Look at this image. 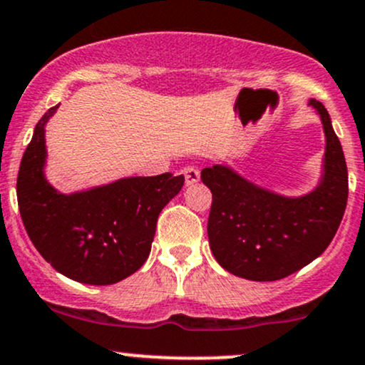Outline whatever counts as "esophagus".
<instances>
[{"instance_id": "obj_1", "label": "esophagus", "mask_w": 365, "mask_h": 365, "mask_svg": "<svg viewBox=\"0 0 365 365\" xmlns=\"http://www.w3.org/2000/svg\"><path fill=\"white\" fill-rule=\"evenodd\" d=\"M183 176H185V185H194V183L199 182V178H201V173H199L197 168L194 166H185L182 170Z\"/></svg>"}]
</instances>
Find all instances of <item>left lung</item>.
I'll list each match as a JSON object with an SVG mask.
<instances>
[{
	"label": "left lung",
	"instance_id": "left-lung-1",
	"mask_svg": "<svg viewBox=\"0 0 365 365\" xmlns=\"http://www.w3.org/2000/svg\"><path fill=\"white\" fill-rule=\"evenodd\" d=\"M322 123L326 149L317 185L284 195L251 182L227 164L201 171L213 194L207 237L216 262L247 280H279L319 258L329 246L348 199V171L329 112L310 98Z\"/></svg>",
	"mask_w": 365,
	"mask_h": 365
}]
</instances>
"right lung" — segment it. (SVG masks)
Instances as JSON below:
<instances>
[{
  "label": "right lung",
  "instance_id": "1",
  "mask_svg": "<svg viewBox=\"0 0 365 365\" xmlns=\"http://www.w3.org/2000/svg\"><path fill=\"white\" fill-rule=\"evenodd\" d=\"M45 112L24 152L17 199L27 235L55 270L91 286L130 277L149 258L159 213L182 190L183 175L126 176L63 194L46 180Z\"/></svg>",
  "mask_w": 365,
  "mask_h": 365
}]
</instances>
